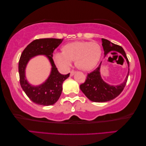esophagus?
<instances>
[{
	"label": "esophagus",
	"mask_w": 146,
	"mask_h": 146,
	"mask_svg": "<svg viewBox=\"0 0 146 146\" xmlns=\"http://www.w3.org/2000/svg\"><path fill=\"white\" fill-rule=\"evenodd\" d=\"M75 74V71L74 70H72L71 72H70V76H74V74Z\"/></svg>",
	"instance_id": "34e87169"
}]
</instances>
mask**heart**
<instances>
[{
  "instance_id": "obj_1",
  "label": "heart",
  "mask_w": 146,
  "mask_h": 146,
  "mask_svg": "<svg viewBox=\"0 0 146 146\" xmlns=\"http://www.w3.org/2000/svg\"><path fill=\"white\" fill-rule=\"evenodd\" d=\"M63 52H55L53 59L57 66L63 70L70 67L72 61L83 70H89L94 67L100 61L102 48L95 42L76 41L66 44Z\"/></svg>"
}]
</instances>
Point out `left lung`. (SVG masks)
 Returning a JSON list of instances; mask_svg holds the SVG:
<instances>
[{
    "instance_id": "8db88e82",
    "label": "left lung",
    "mask_w": 146,
    "mask_h": 146,
    "mask_svg": "<svg viewBox=\"0 0 146 146\" xmlns=\"http://www.w3.org/2000/svg\"><path fill=\"white\" fill-rule=\"evenodd\" d=\"M102 46L104 50L105 56L111 51H116L120 53L125 57L128 66H129V63L126 56V54L123 48L113 43L109 40L102 39ZM102 62L98 67H97L92 72L87 74L85 82L80 85V89L86 96L90 101L94 102H107L113 100L122 92L124 87L127 83V78L129 73V68L124 82L119 85H110L103 80L100 75V66Z\"/></svg>"
}]
</instances>
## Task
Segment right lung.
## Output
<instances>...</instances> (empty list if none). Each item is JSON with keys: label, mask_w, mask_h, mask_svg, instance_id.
I'll return each instance as SVG.
<instances>
[{"label": "right lung", "mask_w": 146, "mask_h": 146, "mask_svg": "<svg viewBox=\"0 0 146 146\" xmlns=\"http://www.w3.org/2000/svg\"><path fill=\"white\" fill-rule=\"evenodd\" d=\"M63 40L54 38L35 39L25 48L21 54L19 62L20 84L27 96L35 104L48 106L56 103L63 90L62 85L63 82L70 76V73L66 75L59 73L52 59L54 50ZM39 54H44L49 59L52 66L51 72L43 84L38 86H33L26 80L25 69L29 59Z\"/></svg>", "instance_id": "obj_1"}]
</instances>
